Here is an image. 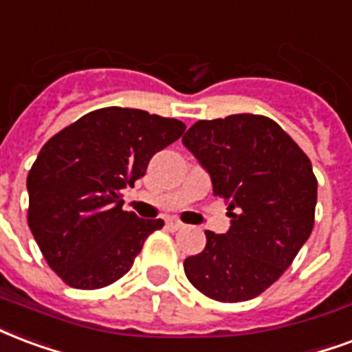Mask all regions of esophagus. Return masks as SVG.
Wrapping results in <instances>:
<instances>
[{
  "label": "esophagus",
  "instance_id": "obj_1",
  "mask_svg": "<svg viewBox=\"0 0 352 352\" xmlns=\"http://www.w3.org/2000/svg\"><path fill=\"white\" fill-rule=\"evenodd\" d=\"M166 226H168L169 231H179V229L184 228V223L179 222L177 218H169V220H166Z\"/></svg>",
  "mask_w": 352,
  "mask_h": 352
}]
</instances>
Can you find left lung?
Instances as JSON below:
<instances>
[{
	"label": "left lung",
	"mask_w": 352,
	"mask_h": 352,
	"mask_svg": "<svg viewBox=\"0 0 352 352\" xmlns=\"http://www.w3.org/2000/svg\"><path fill=\"white\" fill-rule=\"evenodd\" d=\"M183 143L207 169L231 218L228 233L205 231V250L184 259L186 278L212 300L256 298L285 272L314 229L311 162L280 124L254 113L197 121Z\"/></svg>",
	"instance_id": "obj_1"
}]
</instances>
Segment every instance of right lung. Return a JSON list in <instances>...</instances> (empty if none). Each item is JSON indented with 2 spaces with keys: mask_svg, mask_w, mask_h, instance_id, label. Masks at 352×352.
I'll use <instances>...</instances> for the list:
<instances>
[{
  "mask_svg": "<svg viewBox=\"0 0 352 352\" xmlns=\"http://www.w3.org/2000/svg\"><path fill=\"white\" fill-rule=\"evenodd\" d=\"M184 123L132 108H100L44 143L28 175V223L67 285L100 289L123 278L162 220L123 210L121 190L145 175Z\"/></svg>",
  "mask_w": 352,
  "mask_h": 352,
  "instance_id": "1",
  "label": "right lung"
}]
</instances>
